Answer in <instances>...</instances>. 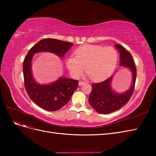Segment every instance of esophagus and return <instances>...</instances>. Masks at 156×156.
<instances>
[{"instance_id": "esophagus-1", "label": "esophagus", "mask_w": 156, "mask_h": 156, "mask_svg": "<svg viewBox=\"0 0 156 156\" xmlns=\"http://www.w3.org/2000/svg\"><path fill=\"white\" fill-rule=\"evenodd\" d=\"M84 83H85V82H84V81H79V85H80V86H81V85H83V84H84Z\"/></svg>"}]
</instances>
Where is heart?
I'll list each match as a JSON object with an SVG mask.
<instances>
[{
  "label": "heart",
  "instance_id": "heart-1",
  "mask_svg": "<svg viewBox=\"0 0 156 156\" xmlns=\"http://www.w3.org/2000/svg\"><path fill=\"white\" fill-rule=\"evenodd\" d=\"M118 59V52L111 47L87 45L75 51V57L68 56L66 65L75 77L81 76L85 68L92 80L100 81L114 72Z\"/></svg>",
  "mask_w": 156,
  "mask_h": 156
}]
</instances>
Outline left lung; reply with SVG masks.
Segmentation results:
<instances>
[{"mask_svg":"<svg viewBox=\"0 0 156 156\" xmlns=\"http://www.w3.org/2000/svg\"><path fill=\"white\" fill-rule=\"evenodd\" d=\"M115 47L120 51V66L128 68L131 72L132 84L126 92L116 94L112 92L111 88L112 76L102 82L93 83L88 101L90 105L100 114H109L119 110L129 101L135 90L136 69L133 57L123 46L116 44Z\"/></svg>","mask_w":156,"mask_h":156,"instance_id":"1","label":"left lung"}]
</instances>
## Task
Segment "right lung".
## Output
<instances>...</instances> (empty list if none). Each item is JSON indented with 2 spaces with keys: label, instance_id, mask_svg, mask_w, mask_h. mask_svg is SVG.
I'll list each match as a JSON object with an SVG mask.
<instances>
[{
  "label": "right lung",
  "instance_id": "obj_1",
  "mask_svg": "<svg viewBox=\"0 0 156 156\" xmlns=\"http://www.w3.org/2000/svg\"><path fill=\"white\" fill-rule=\"evenodd\" d=\"M72 45L73 44L70 42L45 38L32 47L23 61V72L26 91L32 101L46 111H57L66 104L77 88L79 81L75 79L60 77L49 85L37 84L32 75V58L35 53L43 51L51 52L60 57H63Z\"/></svg>",
  "mask_w": 156,
  "mask_h": 156
}]
</instances>
